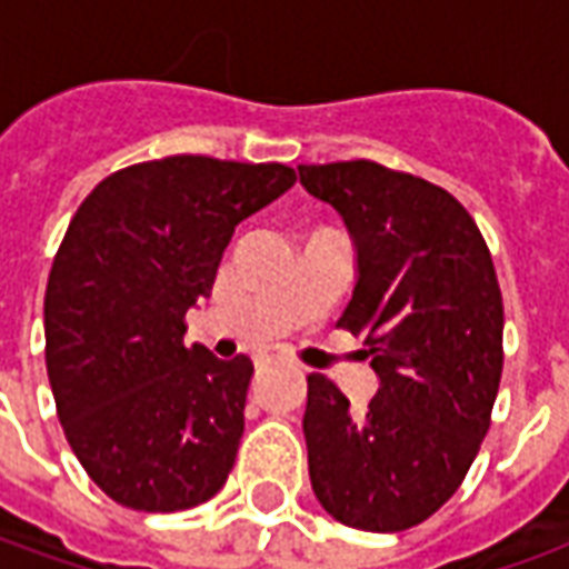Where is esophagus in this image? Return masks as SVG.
I'll return each instance as SVG.
<instances>
[{
  "mask_svg": "<svg viewBox=\"0 0 569 569\" xmlns=\"http://www.w3.org/2000/svg\"><path fill=\"white\" fill-rule=\"evenodd\" d=\"M271 362H286V353L277 347H261L256 353V366H271Z\"/></svg>",
  "mask_w": 569,
  "mask_h": 569,
  "instance_id": "obj_1",
  "label": "esophagus"
}]
</instances>
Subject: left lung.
<instances>
[{"mask_svg": "<svg viewBox=\"0 0 569 569\" xmlns=\"http://www.w3.org/2000/svg\"><path fill=\"white\" fill-rule=\"evenodd\" d=\"M357 247L338 326L366 341L378 393L350 408L308 378L305 441L313 493L335 521L399 533L451 500L488 436L502 375V296L463 203L375 161L301 163Z\"/></svg>", "mask_w": 569, "mask_h": 569, "instance_id": "obj_1", "label": "left lung"}]
</instances>
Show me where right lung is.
I'll return each mask as SVG.
<instances>
[{"instance_id":"right-lung-1","label":"right lung","mask_w":569,"mask_h":569,"mask_svg":"<svg viewBox=\"0 0 569 569\" xmlns=\"http://www.w3.org/2000/svg\"><path fill=\"white\" fill-rule=\"evenodd\" d=\"M296 186L286 163L173 154L106 176L72 216L44 289V362L69 448L137 512L222 490L243 436L249 357L186 347L234 228Z\"/></svg>"}]
</instances>
